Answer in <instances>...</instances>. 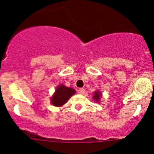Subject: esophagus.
Listing matches in <instances>:
<instances>
[{
	"instance_id": "34e87169",
	"label": "esophagus",
	"mask_w": 154,
	"mask_h": 154,
	"mask_svg": "<svg viewBox=\"0 0 154 154\" xmlns=\"http://www.w3.org/2000/svg\"><path fill=\"white\" fill-rule=\"evenodd\" d=\"M77 91H78L79 94H83L84 93H85V89L84 88H78V90H77Z\"/></svg>"
}]
</instances>
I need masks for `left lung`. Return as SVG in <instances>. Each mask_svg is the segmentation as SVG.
Wrapping results in <instances>:
<instances>
[{"instance_id": "left-lung-1", "label": "left lung", "mask_w": 154, "mask_h": 154, "mask_svg": "<svg viewBox=\"0 0 154 154\" xmlns=\"http://www.w3.org/2000/svg\"><path fill=\"white\" fill-rule=\"evenodd\" d=\"M93 98H94V100H96L97 102H99L100 99L101 98V94H100L99 91H95Z\"/></svg>"}]
</instances>
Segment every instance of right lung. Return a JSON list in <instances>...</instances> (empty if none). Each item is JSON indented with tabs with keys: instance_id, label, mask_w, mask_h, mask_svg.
Returning <instances> with one entry per match:
<instances>
[{
	"instance_id": "1",
	"label": "right lung",
	"mask_w": 154,
	"mask_h": 154,
	"mask_svg": "<svg viewBox=\"0 0 154 154\" xmlns=\"http://www.w3.org/2000/svg\"><path fill=\"white\" fill-rule=\"evenodd\" d=\"M74 93L75 90L72 88H68L63 85H59L57 88L54 94L51 97V104L57 107L63 106Z\"/></svg>"
}]
</instances>
